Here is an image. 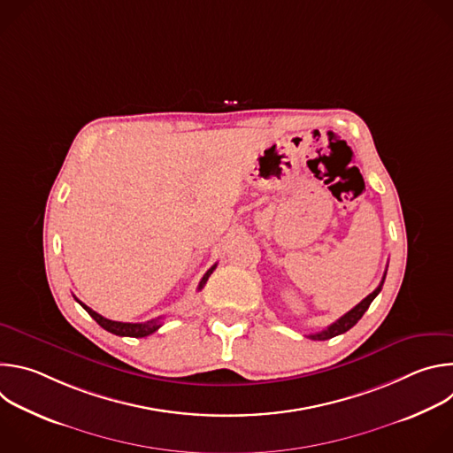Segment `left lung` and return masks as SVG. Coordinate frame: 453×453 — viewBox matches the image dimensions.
I'll use <instances>...</instances> for the list:
<instances>
[{
	"instance_id": "left-lung-1",
	"label": "left lung",
	"mask_w": 453,
	"mask_h": 453,
	"mask_svg": "<svg viewBox=\"0 0 453 453\" xmlns=\"http://www.w3.org/2000/svg\"><path fill=\"white\" fill-rule=\"evenodd\" d=\"M383 280H385V274H383ZM383 280H381V283L365 297V299H362L355 308H351L348 313H344L341 319H337L334 325H330L326 330H322V332H319V334H313V335H308L310 339H313V341H328V339H332V337H337V335H341V334H346L348 330H351L357 322L362 319V315L365 313V310L369 308V304L372 303V299L380 294V290H381V285H383Z\"/></svg>"
}]
</instances>
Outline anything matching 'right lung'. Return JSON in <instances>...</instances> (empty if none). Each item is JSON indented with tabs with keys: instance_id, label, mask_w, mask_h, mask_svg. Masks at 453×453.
Wrapping results in <instances>:
<instances>
[{
	"instance_id": "1",
	"label": "right lung",
	"mask_w": 453,
	"mask_h": 453,
	"mask_svg": "<svg viewBox=\"0 0 453 453\" xmlns=\"http://www.w3.org/2000/svg\"><path fill=\"white\" fill-rule=\"evenodd\" d=\"M215 267H217V265H213V267L203 276V280H201V283H199V290L206 285V281H208V278L211 276V273L215 271ZM75 299H77V297H75ZM77 301H79V299H77ZM79 303H81V301H79ZM81 306L98 322V325H100L104 330L114 334V335H119V337H147V335H150V334H154L156 330L161 328V319H163V317H157V319H152V320H147V322H119V320H111V319L102 317L100 313H96L95 310H91V308L86 306L84 303H81Z\"/></svg>"
}]
</instances>
